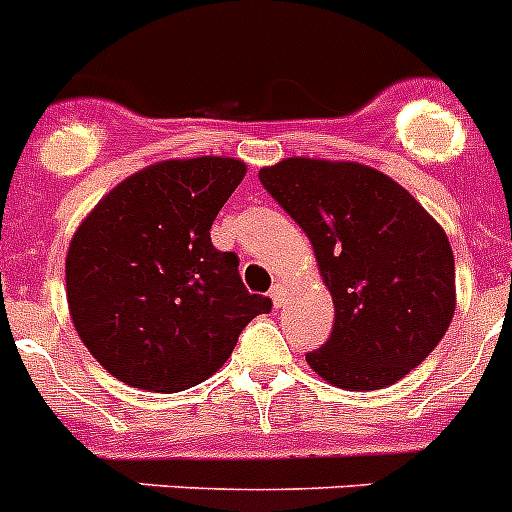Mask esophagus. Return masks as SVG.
<instances>
[{
  "label": "esophagus",
  "mask_w": 512,
  "mask_h": 512,
  "mask_svg": "<svg viewBox=\"0 0 512 512\" xmlns=\"http://www.w3.org/2000/svg\"><path fill=\"white\" fill-rule=\"evenodd\" d=\"M284 295H287V289H284V284H274V287L269 289V297L271 300H274V305L277 307H282V302H284Z\"/></svg>",
  "instance_id": "obj_1"
}]
</instances>
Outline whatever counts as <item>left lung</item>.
I'll return each instance as SVG.
<instances>
[{"instance_id":"left-lung-1","label":"left lung","mask_w":512,"mask_h":512,"mask_svg":"<svg viewBox=\"0 0 512 512\" xmlns=\"http://www.w3.org/2000/svg\"><path fill=\"white\" fill-rule=\"evenodd\" d=\"M305 230L333 297L330 338L305 356L343 390H382L431 354L456 307L454 253L408 189L372 166L284 158L259 171Z\"/></svg>"}]
</instances>
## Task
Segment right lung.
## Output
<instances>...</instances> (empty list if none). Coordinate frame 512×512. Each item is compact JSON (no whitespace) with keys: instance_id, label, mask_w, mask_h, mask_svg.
Listing matches in <instances>:
<instances>
[{"instance_id":"add662e5","label":"right lung","mask_w":512,"mask_h":512,"mask_svg":"<svg viewBox=\"0 0 512 512\" xmlns=\"http://www.w3.org/2000/svg\"><path fill=\"white\" fill-rule=\"evenodd\" d=\"M246 176L238 158L161 161L117 184L66 253V297L89 354L120 382L182 392L233 354L241 330L271 310L217 251L210 228Z\"/></svg>"}]
</instances>
